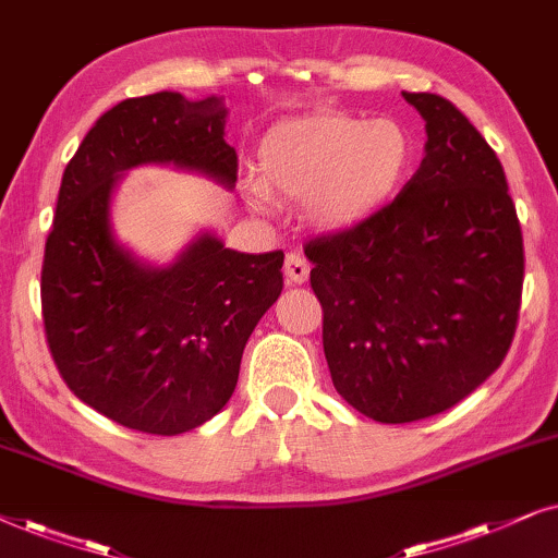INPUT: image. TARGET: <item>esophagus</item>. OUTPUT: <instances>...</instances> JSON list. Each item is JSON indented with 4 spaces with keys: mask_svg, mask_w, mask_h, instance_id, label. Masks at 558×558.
Masks as SVG:
<instances>
[{
    "mask_svg": "<svg viewBox=\"0 0 558 558\" xmlns=\"http://www.w3.org/2000/svg\"><path fill=\"white\" fill-rule=\"evenodd\" d=\"M283 272H286L288 283L301 286V283H306V280H308L311 267H308V263H306V257L299 255V252H288V255H286V265H283Z\"/></svg>",
    "mask_w": 558,
    "mask_h": 558,
    "instance_id": "esophagus-1",
    "label": "esophagus"
}]
</instances>
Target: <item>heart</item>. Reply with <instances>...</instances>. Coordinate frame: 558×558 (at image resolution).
I'll list each match as a JSON object with an SVG mask.
<instances>
[{"mask_svg": "<svg viewBox=\"0 0 558 558\" xmlns=\"http://www.w3.org/2000/svg\"><path fill=\"white\" fill-rule=\"evenodd\" d=\"M413 137L396 119H362L314 111L278 122L259 143L263 183L250 185L257 206L265 189L308 198V217L324 229H344L373 217L400 191L413 166Z\"/></svg>", "mask_w": 558, "mask_h": 558, "instance_id": "b5f03b06", "label": "heart"}]
</instances>
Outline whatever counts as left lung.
<instances>
[{
  "mask_svg": "<svg viewBox=\"0 0 558 558\" xmlns=\"http://www.w3.org/2000/svg\"><path fill=\"white\" fill-rule=\"evenodd\" d=\"M426 158L388 206L306 242L333 388L380 423L449 411L512 344L523 234L493 147L454 104L403 94Z\"/></svg>",
  "mask_w": 558,
  "mask_h": 558,
  "instance_id": "obj_1",
  "label": "left lung"
}]
</instances>
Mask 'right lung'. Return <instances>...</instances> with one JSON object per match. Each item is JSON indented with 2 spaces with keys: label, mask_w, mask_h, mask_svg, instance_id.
I'll return each instance as SVG.
<instances>
[{
  "label": "right lung",
  "mask_w": 558,
  "mask_h": 558,
  "mask_svg": "<svg viewBox=\"0 0 558 558\" xmlns=\"http://www.w3.org/2000/svg\"><path fill=\"white\" fill-rule=\"evenodd\" d=\"M225 99L175 92L124 99L65 166L46 242V341L73 396L119 426L175 436L232 398L244 344L283 291V252L244 255L202 236L168 270L140 265L109 232L117 173L173 162L236 181Z\"/></svg>",
  "instance_id": "1"
}]
</instances>
